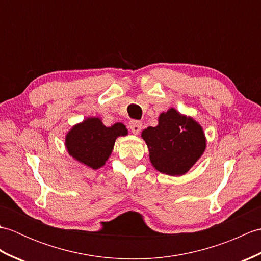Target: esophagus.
Instances as JSON below:
<instances>
[{
	"label": "esophagus",
	"mask_w": 261,
	"mask_h": 261,
	"mask_svg": "<svg viewBox=\"0 0 261 261\" xmlns=\"http://www.w3.org/2000/svg\"><path fill=\"white\" fill-rule=\"evenodd\" d=\"M129 126H130V130L132 134H139V132L141 131V126H142V123L140 121H137V120H132L130 121L129 123Z\"/></svg>",
	"instance_id": "1"
}]
</instances>
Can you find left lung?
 Returning a JSON list of instances; mask_svg holds the SVG:
<instances>
[{"label":"left lung","instance_id":"left-lung-1","mask_svg":"<svg viewBox=\"0 0 261 261\" xmlns=\"http://www.w3.org/2000/svg\"><path fill=\"white\" fill-rule=\"evenodd\" d=\"M141 137L148 146L151 165L170 176L186 174L206 147L202 126L174 108L160 114L158 125L147 127Z\"/></svg>","mask_w":261,"mask_h":261}]
</instances>
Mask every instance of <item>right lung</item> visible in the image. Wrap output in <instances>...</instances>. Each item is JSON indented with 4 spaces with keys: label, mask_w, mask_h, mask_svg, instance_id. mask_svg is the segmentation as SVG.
Segmentation results:
<instances>
[{
    "label": "right lung",
    "mask_w": 261,
    "mask_h": 261,
    "mask_svg": "<svg viewBox=\"0 0 261 261\" xmlns=\"http://www.w3.org/2000/svg\"><path fill=\"white\" fill-rule=\"evenodd\" d=\"M126 135L127 129L120 122L105 126L101 119L87 118L68 131L65 146L77 162L92 169H98L109 159L116 138Z\"/></svg>",
    "instance_id": "1"
}]
</instances>
